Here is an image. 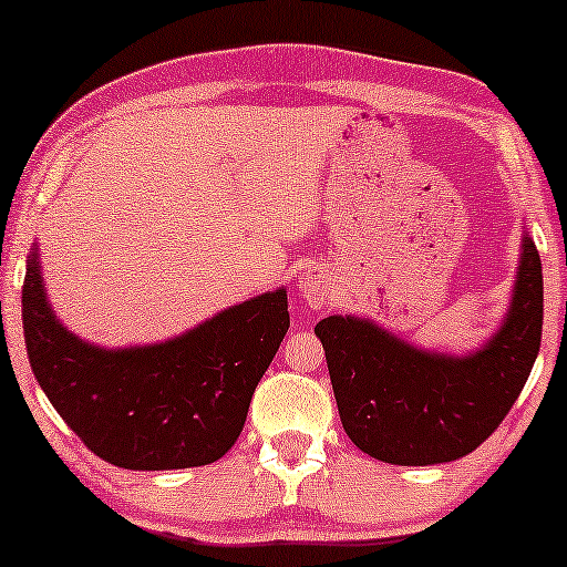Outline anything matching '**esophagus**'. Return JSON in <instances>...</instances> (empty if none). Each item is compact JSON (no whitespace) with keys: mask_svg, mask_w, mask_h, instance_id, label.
<instances>
[{"mask_svg":"<svg viewBox=\"0 0 567 567\" xmlns=\"http://www.w3.org/2000/svg\"><path fill=\"white\" fill-rule=\"evenodd\" d=\"M299 293L305 297L309 307H322L324 297H328V289H324V281L317 274H307L299 281Z\"/></svg>","mask_w":567,"mask_h":567,"instance_id":"34e87169","label":"esophagus"}]
</instances>
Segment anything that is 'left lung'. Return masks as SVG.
I'll return each instance as SVG.
<instances>
[{
    "label": "left lung",
    "mask_w": 567,
    "mask_h": 567,
    "mask_svg": "<svg viewBox=\"0 0 567 567\" xmlns=\"http://www.w3.org/2000/svg\"><path fill=\"white\" fill-rule=\"evenodd\" d=\"M542 260L529 235L508 315L467 355L410 346L371 320L317 322L340 423L363 454L402 467L454 462L475 452L522 394L542 343Z\"/></svg>",
    "instance_id": "left-lung-1"
}]
</instances>
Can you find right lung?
Masks as SVG:
<instances>
[{"label": "right lung", "instance_id": "add662e5", "mask_svg": "<svg viewBox=\"0 0 567 567\" xmlns=\"http://www.w3.org/2000/svg\"><path fill=\"white\" fill-rule=\"evenodd\" d=\"M22 330L38 384L90 452L123 470H185L235 446L289 330V301L276 289L165 343L100 348L56 320L33 247Z\"/></svg>", "mask_w": 567, "mask_h": 567}]
</instances>
